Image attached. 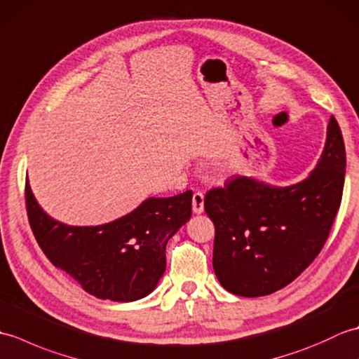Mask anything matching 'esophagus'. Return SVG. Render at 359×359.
Returning <instances> with one entry per match:
<instances>
[{
    "label": "esophagus",
    "mask_w": 359,
    "mask_h": 359,
    "mask_svg": "<svg viewBox=\"0 0 359 359\" xmlns=\"http://www.w3.org/2000/svg\"><path fill=\"white\" fill-rule=\"evenodd\" d=\"M193 212L194 215H202L203 212V194L199 191L193 194Z\"/></svg>",
    "instance_id": "esophagus-1"
}]
</instances>
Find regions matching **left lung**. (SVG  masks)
<instances>
[{"label": "left lung", "mask_w": 359, "mask_h": 359, "mask_svg": "<svg viewBox=\"0 0 359 359\" xmlns=\"http://www.w3.org/2000/svg\"><path fill=\"white\" fill-rule=\"evenodd\" d=\"M344 175V140L332 116L309 177L278 187L236 175L224 188L210 189L205 211L216 226L212 269L226 292L265 296L299 276L329 238Z\"/></svg>", "instance_id": "obj_1"}]
</instances>
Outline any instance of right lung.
<instances>
[{"instance_id": "1", "label": "right lung", "mask_w": 359, "mask_h": 359, "mask_svg": "<svg viewBox=\"0 0 359 359\" xmlns=\"http://www.w3.org/2000/svg\"><path fill=\"white\" fill-rule=\"evenodd\" d=\"M193 191L148 197L112 222L74 226L46 212L26 182L30 228L49 261L98 299L131 302L154 292L166 269V243L191 217Z\"/></svg>"}]
</instances>
